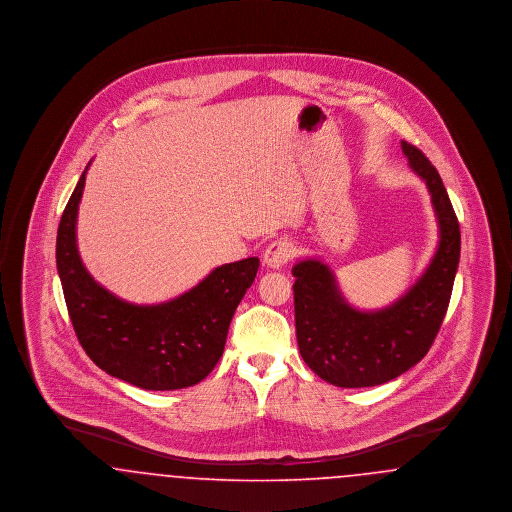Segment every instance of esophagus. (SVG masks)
<instances>
[{
	"mask_svg": "<svg viewBox=\"0 0 512 512\" xmlns=\"http://www.w3.org/2000/svg\"><path fill=\"white\" fill-rule=\"evenodd\" d=\"M293 251H295V247L288 238L274 240L263 253V263L268 268H282L292 259Z\"/></svg>",
	"mask_w": 512,
	"mask_h": 512,
	"instance_id": "obj_1",
	"label": "esophagus"
}]
</instances>
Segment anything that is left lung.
I'll return each instance as SVG.
<instances>
[{"instance_id":"left-lung-1","label":"left lung","mask_w":512,"mask_h":512,"mask_svg":"<svg viewBox=\"0 0 512 512\" xmlns=\"http://www.w3.org/2000/svg\"><path fill=\"white\" fill-rule=\"evenodd\" d=\"M401 149L428 186L438 217L436 255L409 292L380 311H357L318 259L295 263V332L307 366L338 388L386 384L422 361L447 313L461 257V230L436 167L407 142Z\"/></svg>"}]
</instances>
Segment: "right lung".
I'll return each mask as SVG.
<instances>
[{
    "label": "right lung",
    "instance_id": "1",
    "mask_svg": "<svg viewBox=\"0 0 512 512\" xmlns=\"http://www.w3.org/2000/svg\"><path fill=\"white\" fill-rule=\"evenodd\" d=\"M86 171L63 211L55 245L76 338L101 370L136 388L195 386L219 363L230 320L257 276L259 259L217 267L190 292L159 305L124 301L99 286L78 255L76 215Z\"/></svg>",
    "mask_w": 512,
    "mask_h": 512
}]
</instances>
